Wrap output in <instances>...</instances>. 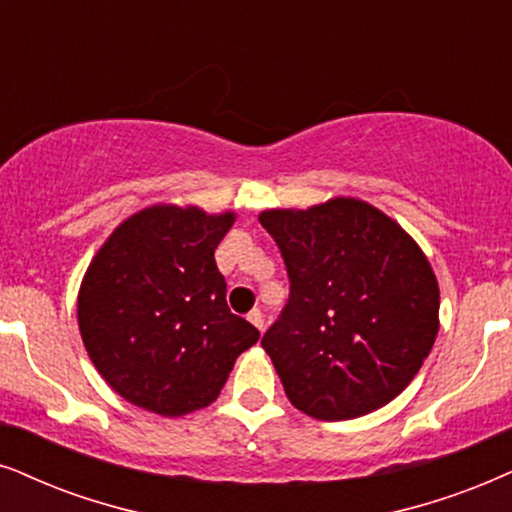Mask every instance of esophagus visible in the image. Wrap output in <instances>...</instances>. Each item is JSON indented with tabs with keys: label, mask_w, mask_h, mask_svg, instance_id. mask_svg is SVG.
I'll return each instance as SVG.
<instances>
[{
	"label": "esophagus",
	"mask_w": 512,
	"mask_h": 512,
	"mask_svg": "<svg viewBox=\"0 0 512 512\" xmlns=\"http://www.w3.org/2000/svg\"><path fill=\"white\" fill-rule=\"evenodd\" d=\"M248 321L257 328V331H264V316L260 309H252V312L248 314Z\"/></svg>",
	"instance_id": "34e87169"
}]
</instances>
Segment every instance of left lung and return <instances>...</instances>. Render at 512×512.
Instances as JSON below:
<instances>
[{"label": "left lung", "instance_id": "left-lung-1", "mask_svg": "<svg viewBox=\"0 0 512 512\" xmlns=\"http://www.w3.org/2000/svg\"><path fill=\"white\" fill-rule=\"evenodd\" d=\"M290 297L262 347L290 404L319 420L371 413L401 394L439 331V286L401 226L359 198L264 210Z\"/></svg>", "mask_w": 512, "mask_h": 512}]
</instances>
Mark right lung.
<instances>
[{
  "mask_svg": "<svg viewBox=\"0 0 512 512\" xmlns=\"http://www.w3.org/2000/svg\"><path fill=\"white\" fill-rule=\"evenodd\" d=\"M234 212L151 205L125 219L89 264L77 323L101 378L139 409L186 416L219 397L260 331L229 312L215 250Z\"/></svg>",
  "mask_w": 512,
  "mask_h": 512,
  "instance_id": "obj_1",
  "label": "right lung"
}]
</instances>
